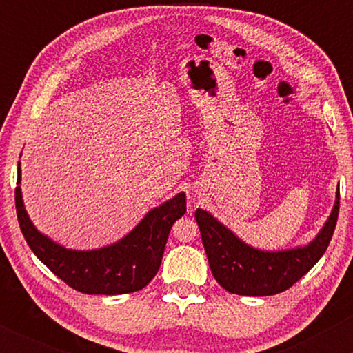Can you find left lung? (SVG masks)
<instances>
[{"label":"left lung","instance_id":"left-lung-1","mask_svg":"<svg viewBox=\"0 0 353 353\" xmlns=\"http://www.w3.org/2000/svg\"><path fill=\"white\" fill-rule=\"evenodd\" d=\"M340 192L323 228L307 245L285 250H261L245 244L232 230L197 209L196 221L214 279L230 294L264 297L283 292L319 262L334 236L339 217Z\"/></svg>","mask_w":353,"mask_h":353}]
</instances>
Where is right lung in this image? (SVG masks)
Returning a JSON list of instances; mask_svg holds the SVG:
<instances>
[{"label":"right lung","instance_id":"obj_1","mask_svg":"<svg viewBox=\"0 0 353 353\" xmlns=\"http://www.w3.org/2000/svg\"><path fill=\"white\" fill-rule=\"evenodd\" d=\"M14 190L19 228L36 257L72 289L89 295H119L144 289L157 274L169 232L185 212V194L179 192L145 214L128 236L92 250H72L39 232L24 209L21 164Z\"/></svg>","mask_w":353,"mask_h":353}]
</instances>
